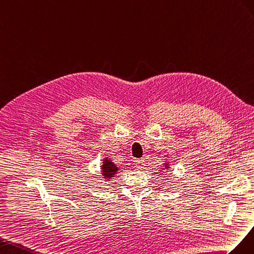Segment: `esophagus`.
<instances>
[{
	"label": "esophagus",
	"instance_id": "obj_1",
	"mask_svg": "<svg viewBox=\"0 0 254 254\" xmlns=\"http://www.w3.org/2000/svg\"><path fill=\"white\" fill-rule=\"evenodd\" d=\"M135 165H136L137 169H143V167H144V159L143 158L136 159Z\"/></svg>",
	"mask_w": 254,
	"mask_h": 254
}]
</instances>
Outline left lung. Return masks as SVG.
Returning a JSON list of instances; mask_svg holds the SVG:
<instances>
[{
    "mask_svg": "<svg viewBox=\"0 0 254 254\" xmlns=\"http://www.w3.org/2000/svg\"><path fill=\"white\" fill-rule=\"evenodd\" d=\"M169 164H165V168L164 169H169Z\"/></svg>",
    "mask_w": 254,
    "mask_h": 254,
    "instance_id": "left-lung-1",
    "label": "left lung"
}]
</instances>
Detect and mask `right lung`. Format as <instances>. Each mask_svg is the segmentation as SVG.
Instances as JSON below:
<instances>
[{
  "label": "right lung",
  "instance_id": "obj_1",
  "mask_svg": "<svg viewBox=\"0 0 254 254\" xmlns=\"http://www.w3.org/2000/svg\"><path fill=\"white\" fill-rule=\"evenodd\" d=\"M101 167H102L101 168L102 169V176L106 180H112V178H114L118 171L117 166H116L111 159H108V157L103 159V164Z\"/></svg>",
  "mask_w": 254,
  "mask_h": 254
}]
</instances>
